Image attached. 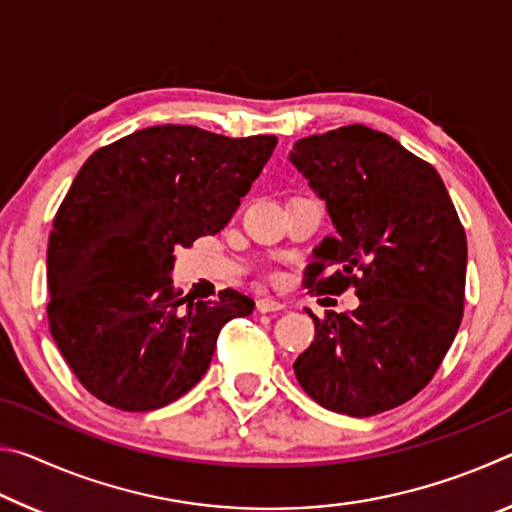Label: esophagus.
Masks as SVG:
<instances>
[{"instance_id":"obj_1","label":"esophagus","mask_w":512,"mask_h":512,"mask_svg":"<svg viewBox=\"0 0 512 512\" xmlns=\"http://www.w3.org/2000/svg\"><path fill=\"white\" fill-rule=\"evenodd\" d=\"M282 309H284V302L280 300H273V298L257 300V311H262V314H271V311H282Z\"/></svg>"}]
</instances>
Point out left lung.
<instances>
[{"label": "left lung", "instance_id": "obj_1", "mask_svg": "<svg viewBox=\"0 0 512 512\" xmlns=\"http://www.w3.org/2000/svg\"><path fill=\"white\" fill-rule=\"evenodd\" d=\"M336 228L307 266V289L354 287L352 314L314 318L293 363L329 411L368 418L418 395L463 318L467 241L443 178L391 135L352 124L302 137L289 153Z\"/></svg>", "mask_w": 512, "mask_h": 512}]
</instances>
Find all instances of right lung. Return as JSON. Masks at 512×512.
<instances>
[{"mask_svg": "<svg viewBox=\"0 0 512 512\" xmlns=\"http://www.w3.org/2000/svg\"><path fill=\"white\" fill-rule=\"evenodd\" d=\"M275 135L151 126L94 151L60 203L47 248L49 332L81 384L121 411L183 397L221 327L253 314L235 289L180 298L173 250L216 235L262 173Z\"/></svg>", "mask_w": 512, "mask_h": 512, "instance_id": "1", "label": "right lung"}]
</instances>
